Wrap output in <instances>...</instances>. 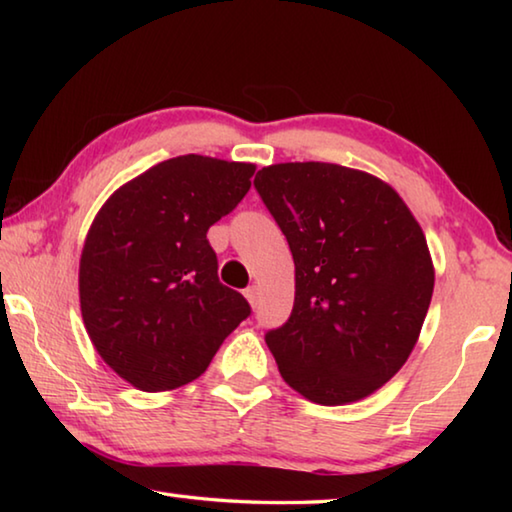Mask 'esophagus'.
Segmentation results:
<instances>
[{
	"mask_svg": "<svg viewBox=\"0 0 512 512\" xmlns=\"http://www.w3.org/2000/svg\"><path fill=\"white\" fill-rule=\"evenodd\" d=\"M244 296L248 298V302H250V305H253V307H257V300H259V289L255 287V284H253V287H248V289L244 291Z\"/></svg>",
	"mask_w": 512,
	"mask_h": 512,
	"instance_id": "34e87169",
	"label": "esophagus"
}]
</instances>
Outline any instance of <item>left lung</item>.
Wrapping results in <instances>:
<instances>
[{
  "label": "left lung",
  "instance_id": "8db88e82",
  "mask_svg": "<svg viewBox=\"0 0 512 512\" xmlns=\"http://www.w3.org/2000/svg\"><path fill=\"white\" fill-rule=\"evenodd\" d=\"M255 189L296 264L291 316L264 336L282 379L325 406L375 393L409 359L431 302L418 221L393 187L339 164H273Z\"/></svg>",
  "mask_w": 512,
  "mask_h": 512
}]
</instances>
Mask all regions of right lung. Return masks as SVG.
I'll list each match as a JSON object with an SVG mask.
<instances>
[{"label":"right lung","instance_id":"obj_1","mask_svg":"<svg viewBox=\"0 0 512 512\" xmlns=\"http://www.w3.org/2000/svg\"><path fill=\"white\" fill-rule=\"evenodd\" d=\"M253 173L180 155L119 187L94 219L79 271L83 323L101 359L140 391L201 377L250 316L248 300L219 282L207 230L241 203Z\"/></svg>","mask_w":512,"mask_h":512}]
</instances>
